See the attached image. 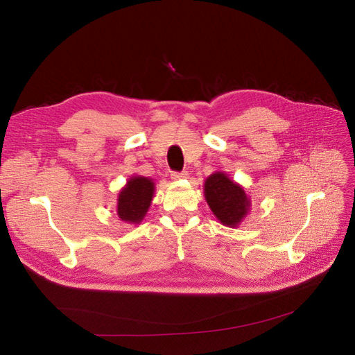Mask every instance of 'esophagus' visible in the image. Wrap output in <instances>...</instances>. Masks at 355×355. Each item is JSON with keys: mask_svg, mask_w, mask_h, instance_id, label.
I'll return each mask as SVG.
<instances>
[{"mask_svg": "<svg viewBox=\"0 0 355 355\" xmlns=\"http://www.w3.org/2000/svg\"><path fill=\"white\" fill-rule=\"evenodd\" d=\"M186 177H187V172H186V171H181V172L172 171V172H171V178H172V180H181V178H186Z\"/></svg>", "mask_w": 355, "mask_h": 355, "instance_id": "1", "label": "esophagus"}]
</instances>
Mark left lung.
Here are the masks:
<instances>
[{
	"label": "left lung",
	"mask_w": 355,
	"mask_h": 355,
	"mask_svg": "<svg viewBox=\"0 0 355 355\" xmlns=\"http://www.w3.org/2000/svg\"><path fill=\"white\" fill-rule=\"evenodd\" d=\"M205 198L214 216L226 226H236L250 208L244 189L223 172H216L207 178Z\"/></svg>",
	"instance_id": "left-lung-1"
}]
</instances>
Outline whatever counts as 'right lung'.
<instances>
[{
  "label": "right lung",
  "instance_id": "add662e5",
  "mask_svg": "<svg viewBox=\"0 0 355 355\" xmlns=\"http://www.w3.org/2000/svg\"><path fill=\"white\" fill-rule=\"evenodd\" d=\"M153 191L155 183L151 180L144 177L130 178L119 195V217L129 223H139L150 207Z\"/></svg>",
  "mask_w": 355,
  "mask_h": 355
}]
</instances>
